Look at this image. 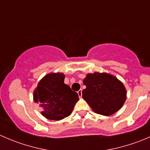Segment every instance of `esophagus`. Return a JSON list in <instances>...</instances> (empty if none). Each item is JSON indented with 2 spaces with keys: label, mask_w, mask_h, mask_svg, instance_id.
Returning a JSON list of instances; mask_svg holds the SVG:
<instances>
[{
  "label": "esophagus",
  "mask_w": 150,
  "mask_h": 150,
  "mask_svg": "<svg viewBox=\"0 0 150 150\" xmlns=\"http://www.w3.org/2000/svg\"><path fill=\"white\" fill-rule=\"evenodd\" d=\"M78 96H79L80 98L82 97V90H81V89H80V90L78 91Z\"/></svg>",
  "instance_id": "obj_1"
}]
</instances>
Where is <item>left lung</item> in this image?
<instances>
[{
  "label": "left lung",
  "instance_id": "1",
  "mask_svg": "<svg viewBox=\"0 0 150 150\" xmlns=\"http://www.w3.org/2000/svg\"><path fill=\"white\" fill-rule=\"evenodd\" d=\"M83 84L86 88L82 91V97L97 114L111 115L118 111L126 100L124 85L110 74L88 73Z\"/></svg>",
  "mask_w": 150,
  "mask_h": 150
}]
</instances>
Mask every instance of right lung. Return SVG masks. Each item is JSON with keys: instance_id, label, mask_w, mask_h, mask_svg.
<instances>
[{"instance_id": "add662e5", "label": "right lung", "mask_w": 150, "mask_h": 150, "mask_svg": "<svg viewBox=\"0 0 150 150\" xmlns=\"http://www.w3.org/2000/svg\"><path fill=\"white\" fill-rule=\"evenodd\" d=\"M64 78L61 72L47 74L35 89L33 99L40 104L41 114L47 119L59 120L68 117L79 100L78 93L64 83Z\"/></svg>"}]
</instances>
